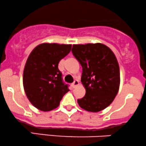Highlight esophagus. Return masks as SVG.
Masks as SVG:
<instances>
[{"mask_svg":"<svg viewBox=\"0 0 146 146\" xmlns=\"http://www.w3.org/2000/svg\"><path fill=\"white\" fill-rule=\"evenodd\" d=\"M78 85H79V82L78 81V80H75L74 82L71 84V86H72V88H75V87L78 86Z\"/></svg>","mask_w":146,"mask_h":146,"instance_id":"esophagus-1","label":"esophagus"}]
</instances>
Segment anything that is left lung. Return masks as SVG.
<instances>
[{
	"mask_svg": "<svg viewBox=\"0 0 146 146\" xmlns=\"http://www.w3.org/2000/svg\"><path fill=\"white\" fill-rule=\"evenodd\" d=\"M73 56L82 67L81 82L86 89L78 104L89 112L101 111L113 102L119 91L120 72L111 49L101 43L73 44Z\"/></svg>",
	"mask_w": 146,
	"mask_h": 146,
	"instance_id": "obj_1",
	"label": "left lung"
}]
</instances>
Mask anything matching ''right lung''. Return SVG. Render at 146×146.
I'll use <instances>...</instances> for the list:
<instances>
[{"instance_id":"1","label":"right lung","mask_w":146,"mask_h":146,"mask_svg":"<svg viewBox=\"0 0 146 146\" xmlns=\"http://www.w3.org/2000/svg\"><path fill=\"white\" fill-rule=\"evenodd\" d=\"M71 44L42 43L33 48L25 64L23 86L29 102L42 111L60 105L69 91L58 69L59 62L71 51Z\"/></svg>"}]
</instances>
